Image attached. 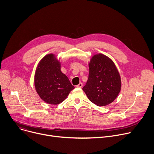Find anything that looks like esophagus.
<instances>
[{"instance_id": "obj_1", "label": "esophagus", "mask_w": 154, "mask_h": 154, "mask_svg": "<svg viewBox=\"0 0 154 154\" xmlns=\"http://www.w3.org/2000/svg\"><path fill=\"white\" fill-rule=\"evenodd\" d=\"M77 87H79V88H82L83 87V84L82 83V82H80L79 84H78L77 86H76Z\"/></svg>"}]
</instances>
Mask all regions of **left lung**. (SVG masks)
<instances>
[{"label": "left lung", "mask_w": 154, "mask_h": 154, "mask_svg": "<svg viewBox=\"0 0 154 154\" xmlns=\"http://www.w3.org/2000/svg\"><path fill=\"white\" fill-rule=\"evenodd\" d=\"M121 86L120 75L114 63L102 54L92 57L88 79L82 88L89 100L99 106L108 105L116 98Z\"/></svg>", "instance_id": "left-lung-1"}]
</instances>
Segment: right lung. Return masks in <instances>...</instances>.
Instances as JSON below:
<instances>
[{"mask_svg":"<svg viewBox=\"0 0 154 154\" xmlns=\"http://www.w3.org/2000/svg\"><path fill=\"white\" fill-rule=\"evenodd\" d=\"M35 88L40 98L51 105L63 101L74 88L67 77L60 71V64L53 54L40 61L35 73Z\"/></svg>","mask_w":154,"mask_h":154,"instance_id":"add662e5","label":"right lung"}]
</instances>
